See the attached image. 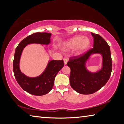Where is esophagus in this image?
<instances>
[{
  "mask_svg": "<svg viewBox=\"0 0 124 124\" xmlns=\"http://www.w3.org/2000/svg\"><path fill=\"white\" fill-rule=\"evenodd\" d=\"M68 60L67 58H64V64L65 65H66L67 63H68Z\"/></svg>",
  "mask_w": 124,
  "mask_h": 124,
  "instance_id": "34e87169",
  "label": "esophagus"
}]
</instances>
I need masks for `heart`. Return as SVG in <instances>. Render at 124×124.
Here are the masks:
<instances>
[{
    "label": "heart",
    "instance_id": "obj_1",
    "mask_svg": "<svg viewBox=\"0 0 124 124\" xmlns=\"http://www.w3.org/2000/svg\"><path fill=\"white\" fill-rule=\"evenodd\" d=\"M90 45V41L87 37L76 35L64 43L65 49H73L76 48V53L81 54L85 52Z\"/></svg>",
    "mask_w": 124,
    "mask_h": 124
}]
</instances>
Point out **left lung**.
I'll list each match as a JSON object with an SVG mask.
<instances>
[{"label": "left lung", "instance_id": "obj_1", "mask_svg": "<svg viewBox=\"0 0 124 124\" xmlns=\"http://www.w3.org/2000/svg\"><path fill=\"white\" fill-rule=\"evenodd\" d=\"M94 38L93 48L86 53L70 58L67 65L70 67V84L76 92L81 94H92L100 89L109 79L112 70V61L109 46L98 34L92 32ZM102 56V67L96 72L89 71L86 66L93 54Z\"/></svg>", "mask_w": 124, "mask_h": 124}]
</instances>
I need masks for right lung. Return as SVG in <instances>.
<instances>
[{
  "label": "right lung",
  "mask_w": 124,
  "mask_h": 124,
  "mask_svg": "<svg viewBox=\"0 0 124 124\" xmlns=\"http://www.w3.org/2000/svg\"><path fill=\"white\" fill-rule=\"evenodd\" d=\"M51 35L52 34L48 32H35L32 34L21 41L15 51L13 62V70L15 78L24 90L31 95L41 96L51 92L54 85L56 75L64 65V61L49 60L46 68L40 75L30 77L24 74L20 70L19 62L22 53L24 48L29 44L49 45Z\"/></svg>",
  "instance_id": "1"
}]
</instances>
